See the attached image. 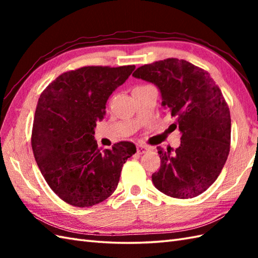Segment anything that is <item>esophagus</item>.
Wrapping results in <instances>:
<instances>
[{
  "instance_id": "1",
  "label": "esophagus",
  "mask_w": 258,
  "mask_h": 258,
  "mask_svg": "<svg viewBox=\"0 0 258 258\" xmlns=\"http://www.w3.org/2000/svg\"><path fill=\"white\" fill-rule=\"evenodd\" d=\"M151 149L150 147H147L145 145H142V144H139L138 146H136V152L139 153V154H143V153H146L147 151H150Z\"/></svg>"
}]
</instances>
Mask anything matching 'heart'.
<instances>
[{
	"label": "heart",
	"mask_w": 258,
	"mask_h": 258,
	"mask_svg": "<svg viewBox=\"0 0 258 258\" xmlns=\"http://www.w3.org/2000/svg\"><path fill=\"white\" fill-rule=\"evenodd\" d=\"M136 87H142V86H136ZM136 87H134V89H136Z\"/></svg>",
	"instance_id": "b5f03b06"
}]
</instances>
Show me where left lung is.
<instances>
[{
	"label": "left lung",
	"instance_id": "left-lung-1",
	"mask_svg": "<svg viewBox=\"0 0 258 258\" xmlns=\"http://www.w3.org/2000/svg\"><path fill=\"white\" fill-rule=\"evenodd\" d=\"M133 76L158 87L182 135L176 150L157 147L161 168L153 184L174 199L202 194L222 172L231 144V114L220 87L206 71L178 58L143 65Z\"/></svg>",
	"mask_w": 258,
	"mask_h": 258
}]
</instances>
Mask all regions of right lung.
Listing matches in <instances>:
<instances>
[{
  "label": "right lung",
  "instance_id": "add662e5",
  "mask_svg": "<svg viewBox=\"0 0 258 258\" xmlns=\"http://www.w3.org/2000/svg\"><path fill=\"white\" fill-rule=\"evenodd\" d=\"M134 70L135 65L69 71L38 98L33 154L51 189L70 205L90 207L105 201L117 187L124 163L135 154L131 142L101 152L94 140V127L105 115L108 97Z\"/></svg>",
  "mask_w": 258,
  "mask_h": 258
}]
</instances>
